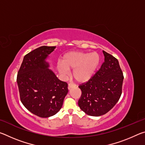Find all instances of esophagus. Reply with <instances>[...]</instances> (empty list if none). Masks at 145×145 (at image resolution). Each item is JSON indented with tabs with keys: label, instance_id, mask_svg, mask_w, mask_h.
Masks as SVG:
<instances>
[{
	"label": "esophagus",
	"instance_id": "esophagus-1",
	"mask_svg": "<svg viewBox=\"0 0 145 145\" xmlns=\"http://www.w3.org/2000/svg\"><path fill=\"white\" fill-rule=\"evenodd\" d=\"M75 86V85L74 84H72V83H69V84H68V89H70L72 88H73Z\"/></svg>",
	"mask_w": 145,
	"mask_h": 145
}]
</instances>
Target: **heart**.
<instances>
[{"label": "heart", "instance_id": "obj_1", "mask_svg": "<svg viewBox=\"0 0 145 145\" xmlns=\"http://www.w3.org/2000/svg\"><path fill=\"white\" fill-rule=\"evenodd\" d=\"M100 63V56L96 52H70L63 56V63L59 65L58 70L61 74L68 75L70 69H73L75 79L79 82H84L95 74Z\"/></svg>", "mask_w": 145, "mask_h": 145}]
</instances>
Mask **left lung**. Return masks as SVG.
I'll list each match as a JSON object with an SVG mask.
<instances>
[{"label":"left lung","instance_id":"obj_1","mask_svg":"<svg viewBox=\"0 0 145 145\" xmlns=\"http://www.w3.org/2000/svg\"><path fill=\"white\" fill-rule=\"evenodd\" d=\"M104 62L88 82L78 88L82 95L78 105L86 114L100 116L106 114L121 95L123 75L116 58L103 50Z\"/></svg>","mask_w":145,"mask_h":145}]
</instances>
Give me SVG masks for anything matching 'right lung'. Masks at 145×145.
<instances>
[{
    "instance_id": "1",
    "label": "right lung",
    "mask_w": 145,
    "mask_h": 145,
    "mask_svg": "<svg viewBox=\"0 0 145 145\" xmlns=\"http://www.w3.org/2000/svg\"><path fill=\"white\" fill-rule=\"evenodd\" d=\"M56 46H42L24 56L17 75L21 102L27 109L41 118L56 114L68 92V84L49 69L46 61Z\"/></svg>"
}]
</instances>
